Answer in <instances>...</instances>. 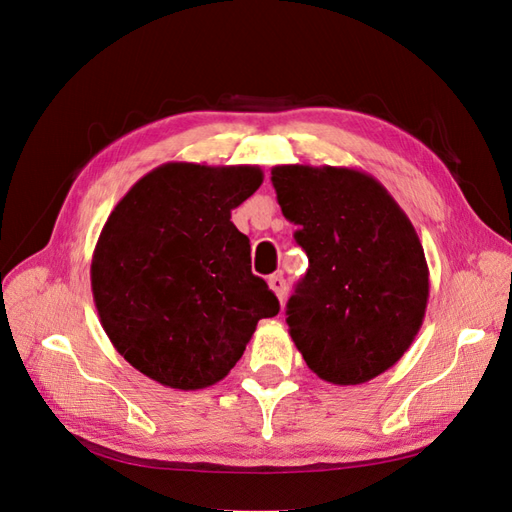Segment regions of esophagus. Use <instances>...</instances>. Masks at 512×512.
Returning <instances> with one entry per match:
<instances>
[{"instance_id":"34e87169","label":"esophagus","mask_w":512,"mask_h":512,"mask_svg":"<svg viewBox=\"0 0 512 512\" xmlns=\"http://www.w3.org/2000/svg\"><path fill=\"white\" fill-rule=\"evenodd\" d=\"M268 285H270V290H272L274 294H277V298L283 303L287 287H285V279L281 277V274H272V277L268 279Z\"/></svg>"}]
</instances>
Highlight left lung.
<instances>
[{
    "mask_svg": "<svg viewBox=\"0 0 512 512\" xmlns=\"http://www.w3.org/2000/svg\"><path fill=\"white\" fill-rule=\"evenodd\" d=\"M283 216L309 257L287 303L290 335L311 372L361 385L400 361L424 322L428 264L411 220L355 168H272Z\"/></svg>",
    "mask_w": 512,
    "mask_h": 512,
    "instance_id": "8db88e82",
    "label": "left lung"
}]
</instances>
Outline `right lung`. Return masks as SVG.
<instances>
[{
  "label": "right lung",
  "mask_w": 512,
  "mask_h": 512,
  "mask_svg": "<svg viewBox=\"0 0 512 512\" xmlns=\"http://www.w3.org/2000/svg\"><path fill=\"white\" fill-rule=\"evenodd\" d=\"M259 166L168 162L136 181L103 225L90 264L95 307L119 355L164 387L225 378L279 300L251 272L231 209Z\"/></svg>",
  "instance_id": "obj_1"
}]
</instances>
